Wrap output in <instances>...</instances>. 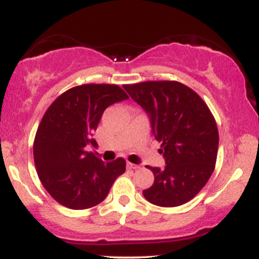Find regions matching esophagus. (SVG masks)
<instances>
[{
  "label": "esophagus",
  "instance_id": "1",
  "mask_svg": "<svg viewBox=\"0 0 259 259\" xmlns=\"http://www.w3.org/2000/svg\"><path fill=\"white\" fill-rule=\"evenodd\" d=\"M126 168H127V169H133V170H135V169H139V168H140V165H138V164H133V163L127 162V163H126Z\"/></svg>",
  "mask_w": 259,
  "mask_h": 259
}]
</instances>
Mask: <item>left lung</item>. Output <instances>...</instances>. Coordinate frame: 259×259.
<instances>
[{"label": "left lung", "instance_id": "left-lung-1", "mask_svg": "<svg viewBox=\"0 0 259 259\" xmlns=\"http://www.w3.org/2000/svg\"><path fill=\"white\" fill-rule=\"evenodd\" d=\"M124 89L150 117L165 159L164 168L147 167L154 183L142 194L160 207L186 203L214 170L219 144L214 117L204 101L179 81H144Z\"/></svg>", "mask_w": 259, "mask_h": 259}]
</instances>
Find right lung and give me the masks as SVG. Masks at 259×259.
I'll return each mask as SVG.
<instances>
[{"label":"right lung","mask_w":259,"mask_h":259,"mask_svg":"<svg viewBox=\"0 0 259 259\" xmlns=\"http://www.w3.org/2000/svg\"><path fill=\"white\" fill-rule=\"evenodd\" d=\"M129 99L112 84H85L69 89L53 101L44 114L34 140V160L45 189L62 206L86 209L108 195L125 159L105 163L88 146L107 107Z\"/></svg>","instance_id":"1"}]
</instances>
